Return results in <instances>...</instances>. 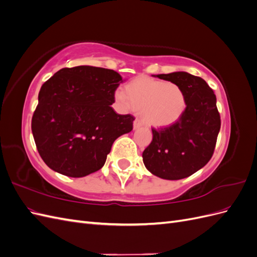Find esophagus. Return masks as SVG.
I'll list each match as a JSON object with an SVG mask.
<instances>
[{
	"label": "esophagus",
	"instance_id": "obj_1",
	"mask_svg": "<svg viewBox=\"0 0 257 257\" xmlns=\"http://www.w3.org/2000/svg\"><path fill=\"white\" fill-rule=\"evenodd\" d=\"M141 126H143V122H142L141 120L136 119V120L134 121V130H137V128L141 127Z\"/></svg>",
	"mask_w": 257,
	"mask_h": 257
}]
</instances>
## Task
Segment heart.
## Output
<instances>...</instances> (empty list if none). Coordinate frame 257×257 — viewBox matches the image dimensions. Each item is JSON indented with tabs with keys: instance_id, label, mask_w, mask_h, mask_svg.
<instances>
[{
	"instance_id": "obj_1",
	"label": "heart",
	"mask_w": 257,
	"mask_h": 257,
	"mask_svg": "<svg viewBox=\"0 0 257 257\" xmlns=\"http://www.w3.org/2000/svg\"><path fill=\"white\" fill-rule=\"evenodd\" d=\"M114 98L124 109L141 110L143 120L153 127H168L181 120L186 109L183 89L175 82L138 77Z\"/></svg>"
}]
</instances>
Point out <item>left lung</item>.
<instances>
[{
  "mask_svg": "<svg viewBox=\"0 0 257 257\" xmlns=\"http://www.w3.org/2000/svg\"><path fill=\"white\" fill-rule=\"evenodd\" d=\"M157 77L180 85L186 109L174 125L152 128V142L143 152V160L154 176L179 180L196 173L212 158L221 118L214 92L203 78L185 72Z\"/></svg>",
  "mask_w": 257,
  "mask_h": 257,
  "instance_id": "left-lung-1",
  "label": "left lung"
}]
</instances>
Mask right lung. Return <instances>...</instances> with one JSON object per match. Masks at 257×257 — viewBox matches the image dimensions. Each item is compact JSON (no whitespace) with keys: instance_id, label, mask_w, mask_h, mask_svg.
<instances>
[{"instance_id":"right-lung-1","label":"right lung","mask_w":257,"mask_h":257,"mask_svg":"<svg viewBox=\"0 0 257 257\" xmlns=\"http://www.w3.org/2000/svg\"><path fill=\"white\" fill-rule=\"evenodd\" d=\"M121 82L112 69L81 65L60 69L42 85L31 126L46 165L73 178L104 166L113 142L135 120L110 106Z\"/></svg>"}]
</instances>
